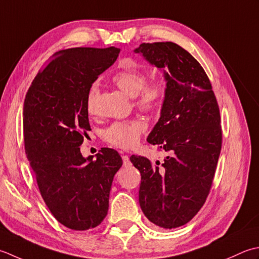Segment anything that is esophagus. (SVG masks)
I'll list each match as a JSON object with an SVG mask.
<instances>
[{
	"mask_svg": "<svg viewBox=\"0 0 259 259\" xmlns=\"http://www.w3.org/2000/svg\"><path fill=\"white\" fill-rule=\"evenodd\" d=\"M122 159H123V163H124V165L126 166V165H130V157H128V155H123L122 156Z\"/></svg>",
	"mask_w": 259,
	"mask_h": 259,
	"instance_id": "esophagus-1",
	"label": "esophagus"
}]
</instances>
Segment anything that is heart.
<instances>
[{
	"instance_id": "1",
	"label": "heart",
	"mask_w": 259,
	"mask_h": 259,
	"mask_svg": "<svg viewBox=\"0 0 259 259\" xmlns=\"http://www.w3.org/2000/svg\"><path fill=\"white\" fill-rule=\"evenodd\" d=\"M112 81L120 92L128 97H136V105L144 110H154L159 108L164 97V85L155 81L146 83V76L143 70L137 67H128L116 72ZM99 94L98 83H93L87 94V109L93 113ZM145 130L144 123L141 120L117 122L110 125L105 131L104 137L108 143L120 149H131L137 144L141 134Z\"/></svg>"
}]
</instances>
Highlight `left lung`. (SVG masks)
<instances>
[{
	"label": "left lung",
	"instance_id": "8db88e82",
	"mask_svg": "<svg viewBox=\"0 0 259 259\" xmlns=\"http://www.w3.org/2000/svg\"><path fill=\"white\" fill-rule=\"evenodd\" d=\"M166 83L160 118L147 142L164 150L162 163L132 155L141 172L139 201L145 217L165 229L189 223L208 197L221 150L220 113L207 73L173 42L134 49Z\"/></svg>",
	"mask_w": 259,
	"mask_h": 259
}]
</instances>
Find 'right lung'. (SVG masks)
Here are the masks:
<instances>
[{"instance_id":"right-lung-1","label":"right lung","mask_w":259,"mask_h":259,"mask_svg":"<svg viewBox=\"0 0 259 259\" xmlns=\"http://www.w3.org/2000/svg\"><path fill=\"white\" fill-rule=\"evenodd\" d=\"M120 49L71 48L58 51L31 83L23 104L25 154L41 196L60 224L72 230L98 226L122 157L103 147L83 157L80 146L91 131L87 94Z\"/></svg>"}]
</instances>
